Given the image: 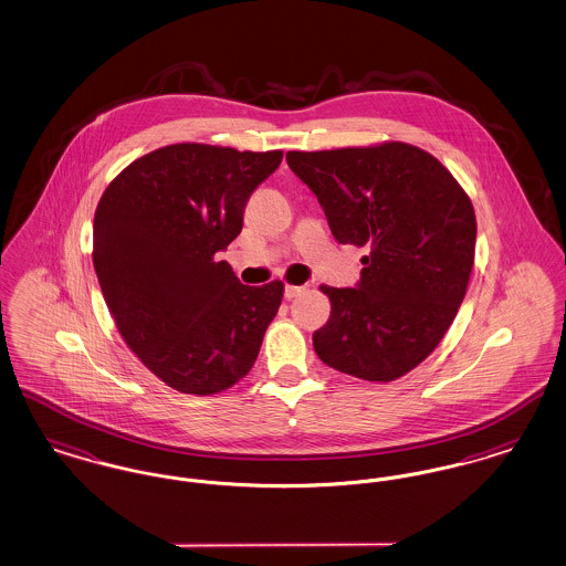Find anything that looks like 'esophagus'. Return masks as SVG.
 Masks as SVG:
<instances>
[{"label": "esophagus", "mask_w": 566, "mask_h": 566, "mask_svg": "<svg viewBox=\"0 0 566 566\" xmlns=\"http://www.w3.org/2000/svg\"><path fill=\"white\" fill-rule=\"evenodd\" d=\"M303 291H305V286H293V284H289V286L284 289V296L291 301V298L301 295Z\"/></svg>", "instance_id": "1"}]
</instances>
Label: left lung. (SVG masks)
<instances>
[{
  "mask_svg": "<svg viewBox=\"0 0 566 566\" xmlns=\"http://www.w3.org/2000/svg\"><path fill=\"white\" fill-rule=\"evenodd\" d=\"M286 161L318 197L333 238L369 248L356 289L321 286L331 316L314 350L367 381L409 374L439 346L467 293L478 235L469 195L405 142L291 150Z\"/></svg>",
  "mask_w": 566,
  "mask_h": 566,
  "instance_id": "1",
  "label": "left lung"
}]
</instances>
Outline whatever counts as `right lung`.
<instances>
[{
    "instance_id": "1",
    "label": "right lung",
    "mask_w": 566,
    "mask_h": 566,
    "mask_svg": "<svg viewBox=\"0 0 566 566\" xmlns=\"http://www.w3.org/2000/svg\"><path fill=\"white\" fill-rule=\"evenodd\" d=\"M282 155L171 144L127 165L99 199L93 265L109 314L178 392L206 397L240 381L277 314L284 284L245 286L218 254Z\"/></svg>"
}]
</instances>
